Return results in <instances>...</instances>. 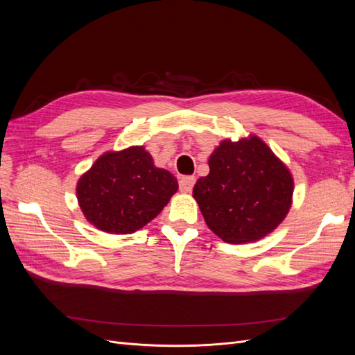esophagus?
<instances>
[{
  "instance_id": "esophagus-1",
  "label": "esophagus",
  "mask_w": 355,
  "mask_h": 355,
  "mask_svg": "<svg viewBox=\"0 0 355 355\" xmlns=\"http://www.w3.org/2000/svg\"><path fill=\"white\" fill-rule=\"evenodd\" d=\"M194 184H196V178L194 176L180 178V180H179V189L182 192H191L192 188H194Z\"/></svg>"
}]
</instances>
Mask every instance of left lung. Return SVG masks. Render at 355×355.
I'll list each match as a JSON object with an SVG mask.
<instances>
[{
    "instance_id": "1",
    "label": "left lung",
    "mask_w": 355,
    "mask_h": 355,
    "mask_svg": "<svg viewBox=\"0 0 355 355\" xmlns=\"http://www.w3.org/2000/svg\"><path fill=\"white\" fill-rule=\"evenodd\" d=\"M210 171L192 191L207 227L225 243L263 239L292 206L293 178L259 137L225 139L209 158Z\"/></svg>"
}]
</instances>
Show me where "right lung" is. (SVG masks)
<instances>
[{"instance_id": "obj_1", "label": "right lung", "mask_w": 355, "mask_h": 355, "mask_svg": "<svg viewBox=\"0 0 355 355\" xmlns=\"http://www.w3.org/2000/svg\"><path fill=\"white\" fill-rule=\"evenodd\" d=\"M176 191L170 171L155 167L144 146H130L96 159L78 180L77 198L98 230L133 234L157 218Z\"/></svg>"}]
</instances>
